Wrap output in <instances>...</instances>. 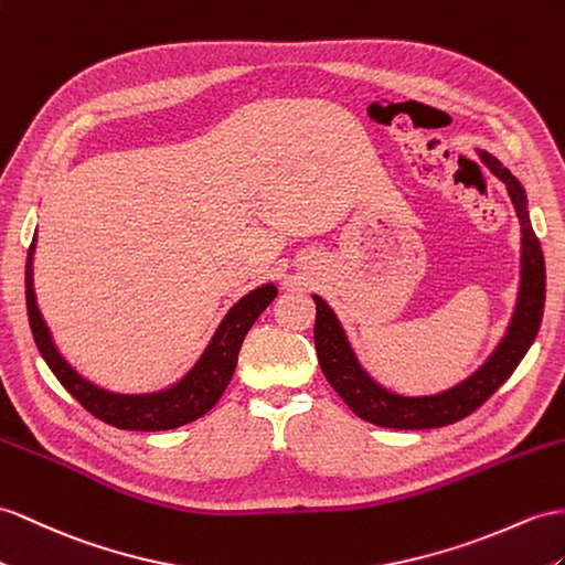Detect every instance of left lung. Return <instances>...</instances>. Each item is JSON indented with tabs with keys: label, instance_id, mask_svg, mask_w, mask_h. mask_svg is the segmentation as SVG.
Here are the masks:
<instances>
[{
	"label": "left lung",
	"instance_id": "obj_1",
	"mask_svg": "<svg viewBox=\"0 0 565 565\" xmlns=\"http://www.w3.org/2000/svg\"><path fill=\"white\" fill-rule=\"evenodd\" d=\"M480 157L491 173L509 188L520 222V234H523V238H520L523 248H520V291L515 312L509 329H505V337L480 370L441 394L398 396L370 377L363 365L358 363L334 310L320 296H312L317 306L315 349L324 377L345 401V406L372 425L388 429H431L462 420V417L480 408L511 377L520 360L525 358L534 337H537L544 312L546 274L540 238L534 236L530 224L527 198L520 181L497 157H491L484 150H480Z\"/></svg>",
	"mask_w": 565,
	"mask_h": 565
}]
</instances>
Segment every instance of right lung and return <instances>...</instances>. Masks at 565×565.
I'll use <instances>...</instances> for the list:
<instances>
[{
  "label": "right lung",
  "mask_w": 565,
  "mask_h": 565,
  "mask_svg": "<svg viewBox=\"0 0 565 565\" xmlns=\"http://www.w3.org/2000/svg\"><path fill=\"white\" fill-rule=\"evenodd\" d=\"M33 250L35 238L28 248L25 259V308L28 322H31L33 339L38 343L40 355L54 372V377L62 382L66 392L74 396L81 406L93 413L97 420H103L119 429L134 431H162L173 429L198 420V417L212 411L216 401L222 398L238 363L241 343L248 334V329L269 302L277 298V286L265 284L255 288L248 296H243L234 308L226 312L222 324L216 327L214 337L205 353L200 355L193 370L181 377L177 384L154 394H114L107 388H99L93 382L71 367L62 353L56 351L50 329L42 320L35 302L33 288Z\"/></svg>",
  "instance_id": "add662e5"
}]
</instances>
